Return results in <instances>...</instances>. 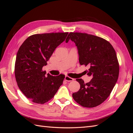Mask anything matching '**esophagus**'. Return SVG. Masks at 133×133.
<instances>
[{
  "label": "esophagus",
  "instance_id": "obj_1",
  "mask_svg": "<svg viewBox=\"0 0 133 133\" xmlns=\"http://www.w3.org/2000/svg\"><path fill=\"white\" fill-rule=\"evenodd\" d=\"M65 80L67 82H71V81H73L74 79L71 78L69 77V76H65Z\"/></svg>",
  "mask_w": 133,
  "mask_h": 133
}]
</instances>
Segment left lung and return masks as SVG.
<instances>
[{"label":"left lung","mask_w":133,"mask_h":133,"mask_svg":"<svg viewBox=\"0 0 133 133\" xmlns=\"http://www.w3.org/2000/svg\"><path fill=\"white\" fill-rule=\"evenodd\" d=\"M74 42L77 47L80 65L88 66L89 82L76 79L80 84L78 91L73 94L75 101L86 108L100 105L108 98L117 82L119 65L116 52L111 44L95 35L70 33L66 39Z\"/></svg>","instance_id":"8db88e82"}]
</instances>
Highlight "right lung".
<instances>
[{"label":"right lung","mask_w":133,"mask_h":133,"mask_svg":"<svg viewBox=\"0 0 133 133\" xmlns=\"http://www.w3.org/2000/svg\"><path fill=\"white\" fill-rule=\"evenodd\" d=\"M68 34V32L34 34L19 48L15 64L16 81L20 90L34 103L48 102L62 85L65 75H46L42 69Z\"/></svg>","instance_id":"right-lung-1"}]
</instances>
